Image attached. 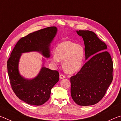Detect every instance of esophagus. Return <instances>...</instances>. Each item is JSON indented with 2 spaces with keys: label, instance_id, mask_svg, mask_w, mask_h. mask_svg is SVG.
<instances>
[{
  "label": "esophagus",
  "instance_id": "1",
  "mask_svg": "<svg viewBox=\"0 0 121 121\" xmlns=\"http://www.w3.org/2000/svg\"><path fill=\"white\" fill-rule=\"evenodd\" d=\"M59 77H60V79H63L64 78H65V76L63 74H60V76H59Z\"/></svg>",
  "mask_w": 121,
  "mask_h": 121
}]
</instances>
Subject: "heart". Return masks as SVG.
Segmentation results:
<instances>
[{
  "mask_svg": "<svg viewBox=\"0 0 121 121\" xmlns=\"http://www.w3.org/2000/svg\"><path fill=\"white\" fill-rule=\"evenodd\" d=\"M54 53L55 56L51 58V61L57 63L59 61H63V68L67 72L73 73L81 68L84 57V50L81 45L70 41H63L57 45Z\"/></svg>",
  "mask_w": 121,
  "mask_h": 121,
  "instance_id": "b5f03b06",
  "label": "heart"
}]
</instances>
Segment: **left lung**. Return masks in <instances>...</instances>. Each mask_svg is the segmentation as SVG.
Here are the masks:
<instances>
[{"label":"left lung","mask_w":121,"mask_h":121,"mask_svg":"<svg viewBox=\"0 0 121 121\" xmlns=\"http://www.w3.org/2000/svg\"><path fill=\"white\" fill-rule=\"evenodd\" d=\"M84 41L87 62L70 78L71 95L80 106L97 104L105 95L113 79V63L107 45L89 30L77 31Z\"/></svg>","instance_id":"left-lung-1"}]
</instances>
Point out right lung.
Listing matches in <instances>:
<instances>
[{"label":"right lung","instance_id":"obj_1","mask_svg":"<svg viewBox=\"0 0 121 121\" xmlns=\"http://www.w3.org/2000/svg\"><path fill=\"white\" fill-rule=\"evenodd\" d=\"M56 31V26H50L20 39L7 60L8 74L12 89L20 99L29 105L40 106L48 101L51 89L59 81V73L57 70L43 67L36 78L31 80L24 79L18 70L21 53L37 51L49 58V47Z\"/></svg>","mask_w":121,"mask_h":121}]
</instances>
